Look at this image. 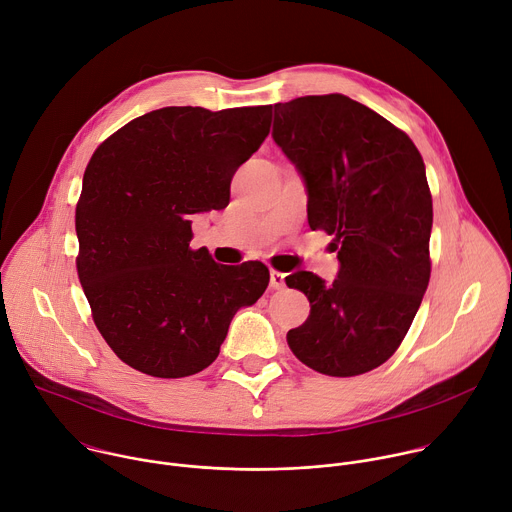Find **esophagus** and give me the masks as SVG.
<instances>
[{
  "label": "esophagus",
  "mask_w": 512,
  "mask_h": 512,
  "mask_svg": "<svg viewBox=\"0 0 512 512\" xmlns=\"http://www.w3.org/2000/svg\"><path fill=\"white\" fill-rule=\"evenodd\" d=\"M269 285H271V289H283V287H285V273L271 269V273H269Z\"/></svg>",
  "instance_id": "34e87169"
}]
</instances>
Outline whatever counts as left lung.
Wrapping results in <instances>:
<instances>
[{
	"label": "left lung",
	"instance_id": "8db88e82",
	"mask_svg": "<svg viewBox=\"0 0 512 512\" xmlns=\"http://www.w3.org/2000/svg\"><path fill=\"white\" fill-rule=\"evenodd\" d=\"M273 109V139L308 188L310 229L334 235L340 261L332 283L310 271L285 277L310 300L287 344L322 375L369 373L399 348L429 283L423 158L405 131L340 93Z\"/></svg>",
	"mask_w": 512,
	"mask_h": 512
}]
</instances>
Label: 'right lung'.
Instances as JSON below:
<instances>
[{"label": "right lung", "mask_w": 512, "mask_h": 512, "mask_svg": "<svg viewBox=\"0 0 512 512\" xmlns=\"http://www.w3.org/2000/svg\"><path fill=\"white\" fill-rule=\"evenodd\" d=\"M271 105L145 113L95 150L77 204V271L95 326L131 369L190 377L221 352L237 310L267 289L261 261L190 249V214L221 210L265 141Z\"/></svg>", "instance_id": "obj_1"}]
</instances>
